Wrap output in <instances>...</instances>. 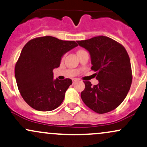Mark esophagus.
<instances>
[{"label": "esophagus", "mask_w": 147, "mask_h": 147, "mask_svg": "<svg viewBox=\"0 0 147 147\" xmlns=\"http://www.w3.org/2000/svg\"><path fill=\"white\" fill-rule=\"evenodd\" d=\"M73 80V83H75V82H76V81H77V79H75V78H74L73 80Z\"/></svg>", "instance_id": "34e87169"}]
</instances>
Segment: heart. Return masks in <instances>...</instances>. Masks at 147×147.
<instances>
[{
	"label": "heart",
	"mask_w": 147,
	"mask_h": 147,
	"mask_svg": "<svg viewBox=\"0 0 147 147\" xmlns=\"http://www.w3.org/2000/svg\"><path fill=\"white\" fill-rule=\"evenodd\" d=\"M83 51H84V50H82V49H80V50H79L78 51V53H81V52H83Z\"/></svg>",
	"instance_id": "b5f03b06"
}]
</instances>
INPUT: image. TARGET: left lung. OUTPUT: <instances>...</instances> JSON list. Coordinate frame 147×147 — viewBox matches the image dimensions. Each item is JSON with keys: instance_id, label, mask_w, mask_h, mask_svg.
Wrapping results in <instances>:
<instances>
[{"instance_id": "left-lung-1", "label": "left lung", "mask_w": 147, "mask_h": 147, "mask_svg": "<svg viewBox=\"0 0 147 147\" xmlns=\"http://www.w3.org/2000/svg\"><path fill=\"white\" fill-rule=\"evenodd\" d=\"M89 51L98 84L84 81L85 89L81 98L89 108L98 113H105L123 102L132 82L130 58L122 45L104 36L77 41Z\"/></svg>"}]
</instances>
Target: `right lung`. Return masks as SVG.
<instances>
[{
  "label": "right lung",
  "mask_w": 147,
  "mask_h": 147,
  "mask_svg": "<svg viewBox=\"0 0 147 147\" xmlns=\"http://www.w3.org/2000/svg\"><path fill=\"white\" fill-rule=\"evenodd\" d=\"M78 44L43 36L29 40L16 64L15 78L22 98L40 111H52L61 105L72 80L53 79V69L60 67L65 53Z\"/></svg>",
  "instance_id": "right-lung-1"
}]
</instances>
